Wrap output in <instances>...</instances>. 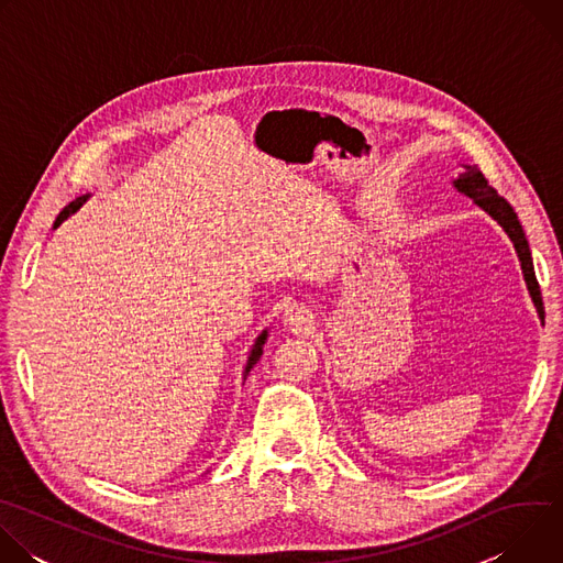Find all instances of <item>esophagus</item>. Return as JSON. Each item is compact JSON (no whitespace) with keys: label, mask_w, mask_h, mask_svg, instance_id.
Here are the masks:
<instances>
[{"label":"esophagus","mask_w":563,"mask_h":563,"mask_svg":"<svg viewBox=\"0 0 563 563\" xmlns=\"http://www.w3.org/2000/svg\"><path fill=\"white\" fill-rule=\"evenodd\" d=\"M283 323L294 332H307L313 325V316L302 305H291L283 313Z\"/></svg>","instance_id":"1"}]
</instances>
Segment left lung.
I'll use <instances>...</instances> for the list:
<instances>
[{"instance_id":"left-lung-1","label":"left lung","mask_w":563,"mask_h":563,"mask_svg":"<svg viewBox=\"0 0 563 563\" xmlns=\"http://www.w3.org/2000/svg\"><path fill=\"white\" fill-rule=\"evenodd\" d=\"M452 187L472 198V202L484 209L510 238V243L517 252V258L521 263V274H523V280H526V287H528V294L534 302V309L541 318L543 323V302H541V289H539V283H537V276H534V267H532V254H530V247H528V240H526V233H523V227L515 213V209L508 205V200H504L490 185L488 180L484 178V174H481L476 167H470V165H463V174H459L456 180H452Z\"/></svg>"}]
</instances>
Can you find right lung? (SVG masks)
I'll use <instances>...</instances> for the list:
<instances>
[{
	"label": "right lung",
	"mask_w": 563,
	"mask_h": 563,
	"mask_svg": "<svg viewBox=\"0 0 563 563\" xmlns=\"http://www.w3.org/2000/svg\"><path fill=\"white\" fill-rule=\"evenodd\" d=\"M91 198V194H87V196H79V198H75L70 205H66L64 209H62V213L57 216V220H55V224H53V229H57L68 216H73L79 207H82L87 200ZM267 336H269V330H263L261 334H258V339L254 341V345H252V352H250V356H247V365H245V372H243V378H247V374L252 372V367L261 361V356H263V347H265V343H267Z\"/></svg>",
	"instance_id": "add662e5"
}]
</instances>
